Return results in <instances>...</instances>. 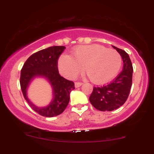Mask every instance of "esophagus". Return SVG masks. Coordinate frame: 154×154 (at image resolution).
Returning <instances> with one entry per match:
<instances>
[{"label":"esophagus","instance_id":"obj_1","mask_svg":"<svg viewBox=\"0 0 154 154\" xmlns=\"http://www.w3.org/2000/svg\"><path fill=\"white\" fill-rule=\"evenodd\" d=\"M82 85V83H79V82H76V83H75V88H79L81 87Z\"/></svg>","mask_w":154,"mask_h":154}]
</instances>
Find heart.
<instances>
[{
  "label": "heart",
  "mask_w": 154,
  "mask_h": 154,
  "mask_svg": "<svg viewBox=\"0 0 154 154\" xmlns=\"http://www.w3.org/2000/svg\"><path fill=\"white\" fill-rule=\"evenodd\" d=\"M73 57L61 56L58 69L63 76L73 79L84 71L92 83L102 85L116 76L122 66V57L116 50L92 44L75 47Z\"/></svg>",
  "instance_id": "obj_1"
}]
</instances>
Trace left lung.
<instances>
[{
	"mask_svg": "<svg viewBox=\"0 0 154 154\" xmlns=\"http://www.w3.org/2000/svg\"><path fill=\"white\" fill-rule=\"evenodd\" d=\"M121 54L123 62L121 73L111 83L102 87H94L89 100L97 110L111 111L119 109L127 100L132 83L133 68L128 54L112 46Z\"/></svg>",
	"mask_w": 154,
	"mask_h": 154,
	"instance_id": "obj_1",
	"label": "left lung"
}]
</instances>
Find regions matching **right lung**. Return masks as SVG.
<instances>
[{
  "mask_svg": "<svg viewBox=\"0 0 154 154\" xmlns=\"http://www.w3.org/2000/svg\"><path fill=\"white\" fill-rule=\"evenodd\" d=\"M64 46H52L33 54L24 63L20 75V86L23 95L29 106L38 114L54 117L62 113L68 105L70 93L75 89L73 82L61 76L57 69V60L65 49ZM35 77H43L53 89V99L45 107H37L27 96L28 88Z\"/></svg>",
  "mask_w": 154,
  "mask_h": 154,
  "instance_id": "right-lung-1",
  "label": "right lung"
}]
</instances>
